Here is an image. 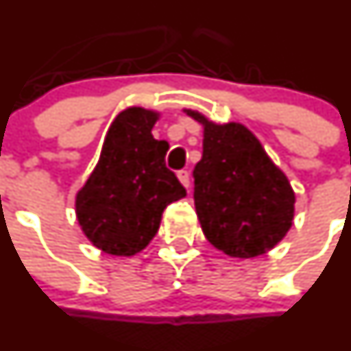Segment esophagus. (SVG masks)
<instances>
[{"instance_id":"obj_1","label":"esophagus","mask_w":351,"mask_h":351,"mask_svg":"<svg viewBox=\"0 0 351 351\" xmlns=\"http://www.w3.org/2000/svg\"><path fill=\"white\" fill-rule=\"evenodd\" d=\"M177 177H179V180L182 182L184 187H189V172L179 171V172H177Z\"/></svg>"}]
</instances>
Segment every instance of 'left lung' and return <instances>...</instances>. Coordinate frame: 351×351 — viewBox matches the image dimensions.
<instances>
[{"label":"left lung","instance_id":"8db88e82","mask_svg":"<svg viewBox=\"0 0 351 351\" xmlns=\"http://www.w3.org/2000/svg\"><path fill=\"white\" fill-rule=\"evenodd\" d=\"M203 124V157L193 171L194 206L210 244L232 258L271 251L292 227L295 193L258 138L239 123Z\"/></svg>","mask_w":351,"mask_h":351}]
</instances>
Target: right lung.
Masks as SVG:
<instances>
[{"mask_svg":"<svg viewBox=\"0 0 351 351\" xmlns=\"http://www.w3.org/2000/svg\"><path fill=\"white\" fill-rule=\"evenodd\" d=\"M158 114L130 107L110 124L95 165L76 194V218L95 247L112 256L143 251L162 213L186 189L165 165L167 141L155 140Z\"/></svg>","mask_w":351,"mask_h":351,"instance_id":"1","label":"right lung"}]
</instances>
